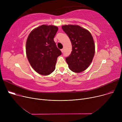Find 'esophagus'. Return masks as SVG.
Masks as SVG:
<instances>
[{"label": "esophagus", "mask_w": 122, "mask_h": 122, "mask_svg": "<svg viewBox=\"0 0 122 122\" xmlns=\"http://www.w3.org/2000/svg\"><path fill=\"white\" fill-rule=\"evenodd\" d=\"M61 51L62 53H63V51H64V49H61Z\"/></svg>", "instance_id": "1"}]
</instances>
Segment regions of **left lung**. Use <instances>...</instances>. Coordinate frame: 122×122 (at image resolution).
Returning <instances> with one entry per match:
<instances>
[{"label":"left lung","instance_id":"8db88e82","mask_svg":"<svg viewBox=\"0 0 122 122\" xmlns=\"http://www.w3.org/2000/svg\"><path fill=\"white\" fill-rule=\"evenodd\" d=\"M62 28L72 43L71 53L66 58L69 69L75 73L85 71L90 65L95 53V45L91 34L78 25H64Z\"/></svg>","mask_w":122,"mask_h":122}]
</instances>
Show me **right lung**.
<instances>
[{
    "label": "right lung",
    "mask_w": 122,
    "mask_h": 122,
    "mask_svg": "<svg viewBox=\"0 0 122 122\" xmlns=\"http://www.w3.org/2000/svg\"><path fill=\"white\" fill-rule=\"evenodd\" d=\"M58 30L55 25H43L32 30L28 37L27 57L32 68L41 75L52 73L57 57L62 53L53 40Z\"/></svg>",
    "instance_id": "1"
}]
</instances>
